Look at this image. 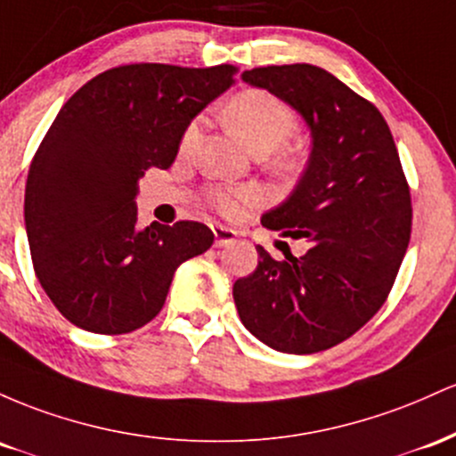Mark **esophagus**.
<instances>
[{
    "instance_id": "esophagus-1",
    "label": "esophagus",
    "mask_w": 456,
    "mask_h": 456,
    "mask_svg": "<svg viewBox=\"0 0 456 456\" xmlns=\"http://www.w3.org/2000/svg\"><path fill=\"white\" fill-rule=\"evenodd\" d=\"M213 234H215V245H217V248H226V245H230L234 239H237V232H234L232 228L217 226V224L213 226Z\"/></svg>"
}]
</instances>
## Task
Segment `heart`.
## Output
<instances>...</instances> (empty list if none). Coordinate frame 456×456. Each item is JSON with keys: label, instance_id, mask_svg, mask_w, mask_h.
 I'll list each match as a JSON object with an SVG mask.
<instances>
[{"label": "heart", "instance_id": "obj_1", "mask_svg": "<svg viewBox=\"0 0 456 456\" xmlns=\"http://www.w3.org/2000/svg\"><path fill=\"white\" fill-rule=\"evenodd\" d=\"M226 120L234 135L254 155H271V167L278 174H295L301 167V155L295 148L282 146L299 129L295 110L267 90H243L234 94L226 105ZM200 135V120H191L181 135V151L185 152L196 144ZM265 200L263 191L256 187H211L207 202L222 215L241 213L245 207H256Z\"/></svg>", "mask_w": 456, "mask_h": 456}]
</instances>
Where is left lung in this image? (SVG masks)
Instances as JSON below:
<instances>
[{
    "mask_svg": "<svg viewBox=\"0 0 456 456\" xmlns=\"http://www.w3.org/2000/svg\"><path fill=\"white\" fill-rule=\"evenodd\" d=\"M243 81L293 105L312 131L299 185L263 226L304 239V256L271 258L234 282L243 325L275 351L308 355L351 338L390 295L411 237V193L386 118L312 64L258 66Z\"/></svg>",
    "mask_w": 456,
    "mask_h": 456,
    "instance_id": "left-lung-1",
    "label": "left lung"
}]
</instances>
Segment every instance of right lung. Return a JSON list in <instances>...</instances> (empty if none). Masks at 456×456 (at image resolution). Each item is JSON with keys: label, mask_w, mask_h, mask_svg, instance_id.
Returning <instances> with one entry per match:
<instances>
[{"label": "right lung", "mask_w": 456, "mask_h": 456, "mask_svg": "<svg viewBox=\"0 0 456 456\" xmlns=\"http://www.w3.org/2000/svg\"><path fill=\"white\" fill-rule=\"evenodd\" d=\"M237 66L122 64L66 101L36 151L25 228L36 278L66 321L129 334L159 314L174 271L213 245L200 222L137 228V181L167 170L185 126Z\"/></svg>", "instance_id": "right-lung-1"}]
</instances>
